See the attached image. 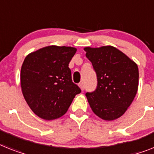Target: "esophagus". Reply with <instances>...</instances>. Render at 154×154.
I'll return each instance as SVG.
<instances>
[{"label":"esophagus","instance_id":"1","mask_svg":"<svg viewBox=\"0 0 154 154\" xmlns=\"http://www.w3.org/2000/svg\"><path fill=\"white\" fill-rule=\"evenodd\" d=\"M78 85H79L80 88L81 89V91H84V89H85V86H84V84L81 82V83H80Z\"/></svg>","mask_w":154,"mask_h":154}]
</instances>
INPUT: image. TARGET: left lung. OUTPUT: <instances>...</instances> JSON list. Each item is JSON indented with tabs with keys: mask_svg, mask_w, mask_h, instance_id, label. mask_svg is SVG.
<instances>
[{
	"mask_svg": "<svg viewBox=\"0 0 154 154\" xmlns=\"http://www.w3.org/2000/svg\"><path fill=\"white\" fill-rule=\"evenodd\" d=\"M97 75V88L86 97L95 115L113 121L126 112L139 87V68L130 58L113 46L85 48Z\"/></svg>",
	"mask_w": 154,
	"mask_h": 154,
	"instance_id": "left-lung-1",
	"label": "left lung"
}]
</instances>
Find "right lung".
<instances>
[{"instance_id":"obj_1","label":"right lung","mask_w":154,"mask_h":154,"mask_svg":"<svg viewBox=\"0 0 154 154\" xmlns=\"http://www.w3.org/2000/svg\"><path fill=\"white\" fill-rule=\"evenodd\" d=\"M77 49L55 45L29 53L20 73L24 99L33 113L47 121L65 114L81 90L73 83L69 63Z\"/></svg>"}]
</instances>
